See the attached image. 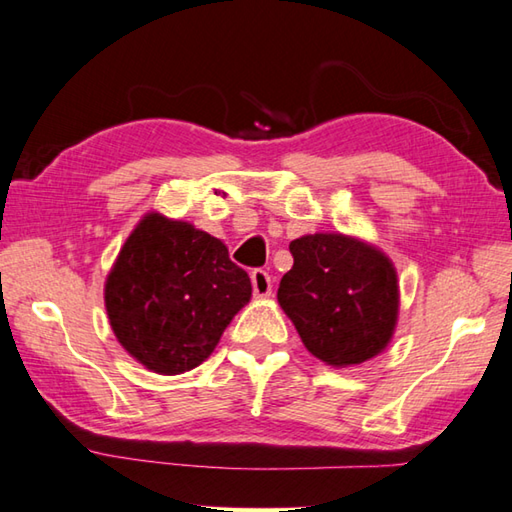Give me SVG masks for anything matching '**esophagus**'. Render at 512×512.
Segmentation results:
<instances>
[{"label": "esophagus", "mask_w": 512, "mask_h": 512, "mask_svg": "<svg viewBox=\"0 0 512 512\" xmlns=\"http://www.w3.org/2000/svg\"><path fill=\"white\" fill-rule=\"evenodd\" d=\"M252 287L256 298H267L272 294V278L265 272V269H254L252 272Z\"/></svg>", "instance_id": "esophagus-1"}]
</instances>
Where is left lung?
I'll return each instance as SVG.
<instances>
[{"mask_svg": "<svg viewBox=\"0 0 512 512\" xmlns=\"http://www.w3.org/2000/svg\"><path fill=\"white\" fill-rule=\"evenodd\" d=\"M289 252L294 265L278 285V303L307 350L334 368L383 352L399 316L392 260L345 234L301 236Z\"/></svg>", "mask_w": 512, "mask_h": 512, "instance_id": "8db88e82", "label": "left lung"}]
</instances>
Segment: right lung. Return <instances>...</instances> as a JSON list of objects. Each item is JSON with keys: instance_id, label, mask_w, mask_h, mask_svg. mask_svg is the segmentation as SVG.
<instances>
[{"instance_id": "obj_1", "label": "right lung", "mask_w": 512, "mask_h": 512, "mask_svg": "<svg viewBox=\"0 0 512 512\" xmlns=\"http://www.w3.org/2000/svg\"><path fill=\"white\" fill-rule=\"evenodd\" d=\"M249 298V276L223 240L156 211L131 231L104 285L115 339L169 376L198 368Z\"/></svg>"}]
</instances>
